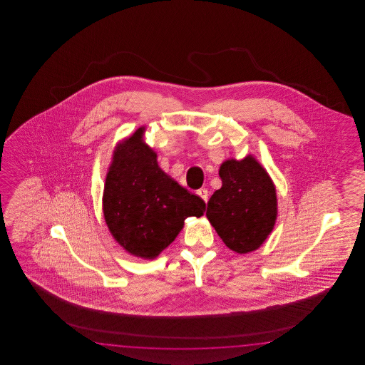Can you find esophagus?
<instances>
[{
    "label": "esophagus",
    "mask_w": 365,
    "mask_h": 365,
    "mask_svg": "<svg viewBox=\"0 0 365 365\" xmlns=\"http://www.w3.org/2000/svg\"><path fill=\"white\" fill-rule=\"evenodd\" d=\"M197 194H198L205 202H207V200H209V192H207V189H205V187L197 190Z\"/></svg>",
    "instance_id": "obj_1"
}]
</instances>
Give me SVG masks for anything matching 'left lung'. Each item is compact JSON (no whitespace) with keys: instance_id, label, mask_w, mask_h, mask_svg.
Wrapping results in <instances>:
<instances>
[{"instance_id":"obj_1","label":"left lung","mask_w":365,"mask_h":365,"mask_svg":"<svg viewBox=\"0 0 365 365\" xmlns=\"http://www.w3.org/2000/svg\"><path fill=\"white\" fill-rule=\"evenodd\" d=\"M222 187L207 202L206 217L228 248L245 255L259 248L272 233L277 192L269 173L252 155L220 165Z\"/></svg>"}]
</instances>
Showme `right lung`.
Wrapping results in <instances>:
<instances>
[{
    "instance_id": "1",
    "label": "right lung",
    "mask_w": 365,
    "mask_h": 365,
    "mask_svg": "<svg viewBox=\"0 0 365 365\" xmlns=\"http://www.w3.org/2000/svg\"><path fill=\"white\" fill-rule=\"evenodd\" d=\"M145 128L117 145L109 165L103 212L113 239L133 256H159L206 203L162 171L156 153L143 140Z\"/></svg>"
}]
</instances>
